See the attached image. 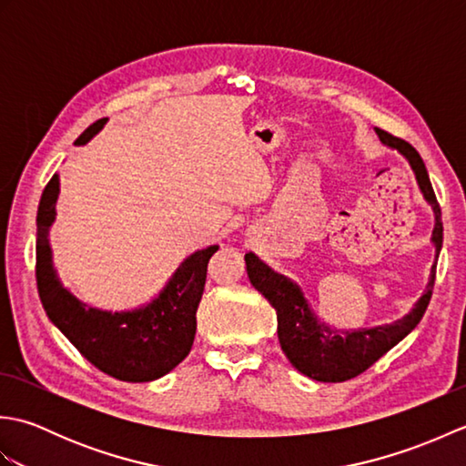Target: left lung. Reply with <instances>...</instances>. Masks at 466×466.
Instances as JSON below:
<instances>
[{"mask_svg":"<svg viewBox=\"0 0 466 466\" xmlns=\"http://www.w3.org/2000/svg\"><path fill=\"white\" fill-rule=\"evenodd\" d=\"M376 134H379L382 144L399 150L410 162L420 190L434 210L432 242L437 246L439 256L442 248L441 206L437 202V196H434L429 172L424 167L420 154L409 142L400 140L397 136L384 130H376ZM244 260L252 286L276 310V319H279V340L286 359L292 362L296 370H300L309 379L320 382L350 380L354 376L362 374L366 369H370L392 346H397L420 322L422 314L431 302L434 279H437V262H434L427 290H424L412 312L404 316V319L392 324L374 326V329L344 332L334 330L319 320V316L310 310L309 302H306L299 284H294L286 276L274 272L270 266H266L252 252L246 254Z\"/></svg>","mask_w":466,"mask_h":466,"instance_id":"left-lung-1","label":"left lung"}]
</instances>
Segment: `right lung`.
<instances>
[{
	"label": "right lung",
	"instance_id": "1",
	"mask_svg": "<svg viewBox=\"0 0 466 466\" xmlns=\"http://www.w3.org/2000/svg\"><path fill=\"white\" fill-rule=\"evenodd\" d=\"M97 120L77 137L84 146L102 130ZM59 180L44 187L37 208L35 280L47 319L96 369L124 382H150L170 372L190 352L196 310L202 300L206 268L218 246L198 250L182 262L156 300L130 312H106L80 302L64 289L52 264L47 232L56 218Z\"/></svg>",
	"mask_w": 466,
	"mask_h": 466
}]
</instances>
